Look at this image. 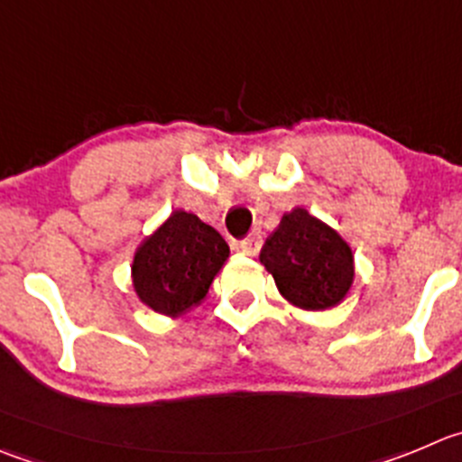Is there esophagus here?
I'll return each instance as SVG.
<instances>
[{
  "label": "esophagus",
  "mask_w": 462,
  "mask_h": 462,
  "mask_svg": "<svg viewBox=\"0 0 462 462\" xmlns=\"http://www.w3.org/2000/svg\"><path fill=\"white\" fill-rule=\"evenodd\" d=\"M261 247H263L261 234H252L249 238H245L243 243H240V252L247 254V256H258Z\"/></svg>",
  "instance_id": "34e87169"
}]
</instances>
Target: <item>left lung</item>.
Wrapping results in <instances>:
<instances>
[{
  "label": "left lung",
  "instance_id": "left-lung-1",
  "mask_svg": "<svg viewBox=\"0 0 462 462\" xmlns=\"http://www.w3.org/2000/svg\"><path fill=\"white\" fill-rule=\"evenodd\" d=\"M261 263L285 300L306 310L340 304L354 281L349 245L304 208L283 215L263 245Z\"/></svg>",
  "mask_w": 462,
  "mask_h": 462
}]
</instances>
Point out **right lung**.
<instances>
[{
	"mask_svg": "<svg viewBox=\"0 0 462 462\" xmlns=\"http://www.w3.org/2000/svg\"><path fill=\"white\" fill-rule=\"evenodd\" d=\"M226 258L228 245L213 226L174 210L135 252L134 288L156 313L181 315L208 294Z\"/></svg>",
	"mask_w": 462,
	"mask_h": 462,
	"instance_id": "1",
	"label": "right lung"
}]
</instances>
